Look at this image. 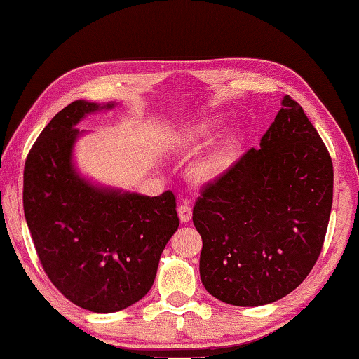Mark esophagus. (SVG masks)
Returning <instances> with one entry per match:
<instances>
[{"label": "esophagus", "mask_w": 359, "mask_h": 359, "mask_svg": "<svg viewBox=\"0 0 359 359\" xmlns=\"http://www.w3.org/2000/svg\"><path fill=\"white\" fill-rule=\"evenodd\" d=\"M178 215H180L181 222L187 223L189 220H191V217H192V209H191V206H189L187 203H184V205H181V206L178 208Z\"/></svg>", "instance_id": "obj_1"}]
</instances>
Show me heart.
<instances>
[{
  "label": "heart",
  "mask_w": 359,
  "mask_h": 359,
  "mask_svg": "<svg viewBox=\"0 0 359 359\" xmlns=\"http://www.w3.org/2000/svg\"><path fill=\"white\" fill-rule=\"evenodd\" d=\"M217 123H214V121H205V123L187 128V130L180 133L178 144L184 148L197 145L200 142L211 137L217 131ZM241 142L242 137L239 133H231L229 136L220 140L205 156L195 161V164L191 167L192 180L198 184H209V182L219 180L228 170V167L231 165L236 153L241 147Z\"/></svg>",
  "instance_id": "1"
}]
</instances>
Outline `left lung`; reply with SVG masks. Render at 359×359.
<instances>
[{
  "instance_id": "obj_1",
  "label": "left lung",
  "mask_w": 359,
  "mask_h": 359,
  "mask_svg": "<svg viewBox=\"0 0 359 359\" xmlns=\"http://www.w3.org/2000/svg\"><path fill=\"white\" fill-rule=\"evenodd\" d=\"M258 150L201 189L192 220L200 276L215 299L261 306L302 285L319 258L333 205V162L286 95Z\"/></svg>"
}]
</instances>
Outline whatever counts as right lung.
Masks as SVG:
<instances>
[{
  "label": "right lung",
  "instance_id": "add662e5",
  "mask_svg": "<svg viewBox=\"0 0 359 359\" xmlns=\"http://www.w3.org/2000/svg\"><path fill=\"white\" fill-rule=\"evenodd\" d=\"M114 103L73 101L34 142L23 172V209L40 264L65 299L116 313L151 289L162 250L180 226L172 191L158 197L98 187L73 165L78 121Z\"/></svg>",
  "mask_w": 359,
  "mask_h": 359
}]
</instances>
